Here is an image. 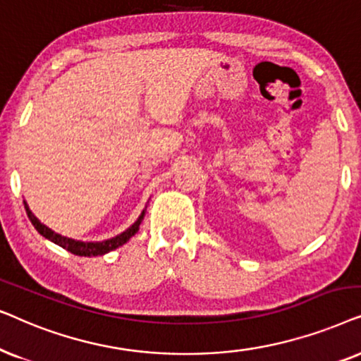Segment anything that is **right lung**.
I'll return each mask as SVG.
<instances>
[{"mask_svg": "<svg viewBox=\"0 0 361 361\" xmlns=\"http://www.w3.org/2000/svg\"><path fill=\"white\" fill-rule=\"evenodd\" d=\"M24 208H26L27 218H30L32 226H35L36 231L41 234V236H44L46 239H49V241H52V243H56L57 246L64 247L66 251L75 254V256H85V257L102 256V254L109 252V251H114V249H117L118 246H122V244L127 243L128 239H130L133 234L137 233L138 228H140L143 214H145V211H143L140 218H138L135 223H133L127 231H123L122 234H118V236H115L112 239H107V241H102V243H82V241H74V239L64 238V236H61V234L54 233V231H51L49 228H47V226L39 223V219H37L36 216L31 213L30 208H27V204H24Z\"/></svg>", "mask_w": 361, "mask_h": 361, "instance_id": "1", "label": "right lung"}]
</instances>
